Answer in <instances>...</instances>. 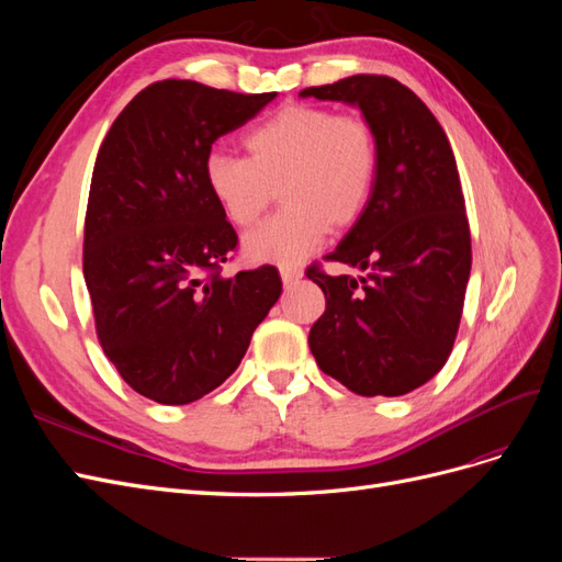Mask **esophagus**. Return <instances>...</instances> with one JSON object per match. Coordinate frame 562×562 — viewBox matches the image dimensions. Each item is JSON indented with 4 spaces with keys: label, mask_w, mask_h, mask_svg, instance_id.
Wrapping results in <instances>:
<instances>
[{
    "label": "esophagus",
    "mask_w": 562,
    "mask_h": 562,
    "mask_svg": "<svg viewBox=\"0 0 562 562\" xmlns=\"http://www.w3.org/2000/svg\"><path fill=\"white\" fill-rule=\"evenodd\" d=\"M302 279V271L297 267H281V281L283 285H295Z\"/></svg>",
    "instance_id": "34e87169"
}]
</instances>
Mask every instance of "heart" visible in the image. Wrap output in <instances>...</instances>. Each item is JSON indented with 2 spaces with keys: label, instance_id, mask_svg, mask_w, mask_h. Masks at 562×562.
I'll use <instances>...</instances> for the list:
<instances>
[{
  "label": "heart",
  "instance_id": "1",
  "mask_svg": "<svg viewBox=\"0 0 562 562\" xmlns=\"http://www.w3.org/2000/svg\"><path fill=\"white\" fill-rule=\"evenodd\" d=\"M246 157L213 149L203 159L217 209L234 227H250L274 199L283 209L246 236L252 260L293 265L363 215L375 192L380 149L363 116L318 105H285L252 126Z\"/></svg>",
  "mask_w": 562,
  "mask_h": 562
}]
</instances>
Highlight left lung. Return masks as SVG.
I'll list each match as a JSON object with an SVG mask.
<instances>
[{"label": "left lung", "mask_w": 562, "mask_h": 562, "mask_svg": "<svg viewBox=\"0 0 562 562\" xmlns=\"http://www.w3.org/2000/svg\"><path fill=\"white\" fill-rule=\"evenodd\" d=\"M302 98L342 100L375 131V192L326 260L363 277H307L326 295L310 330L318 368L359 396H403L452 351L471 271V232L457 161L431 110L384 75H353Z\"/></svg>", "instance_id": "left-lung-1"}]
</instances>
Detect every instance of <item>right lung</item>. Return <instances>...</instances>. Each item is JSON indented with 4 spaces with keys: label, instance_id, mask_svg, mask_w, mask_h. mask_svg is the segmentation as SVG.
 I'll return each mask as SVG.
<instances>
[{
    "label": "right lung",
    "instance_id": "obj_1",
    "mask_svg": "<svg viewBox=\"0 0 562 562\" xmlns=\"http://www.w3.org/2000/svg\"><path fill=\"white\" fill-rule=\"evenodd\" d=\"M274 98L155 81L98 149L83 279L100 347L145 398L184 405L217 389L281 295L271 265L220 274L239 239L203 182L213 143Z\"/></svg>",
    "mask_w": 562,
    "mask_h": 562
}]
</instances>
